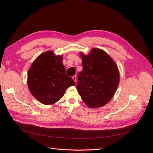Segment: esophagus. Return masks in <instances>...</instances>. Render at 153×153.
I'll use <instances>...</instances> for the list:
<instances>
[{
  "instance_id": "34e87169",
  "label": "esophagus",
  "mask_w": 153,
  "mask_h": 153,
  "mask_svg": "<svg viewBox=\"0 0 153 153\" xmlns=\"http://www.w3.org/2000/svg\"><path fill=\"white\" fill-rule=\"evenodd\" d=\"M72 78H73V80H74V81H75V83H76V80H77V78H76V76H73L72 77Z\"/></svg>"
}]
</instances>
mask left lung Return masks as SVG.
Listing matches in <instances>:
<instances>
[{
	"label": "left lung",
	"instance_id": "1",
	"mask_svg": "<svg viewBox=\"0 0 153 153\" xmlns=\"http://www.w3.org/2000/svg\"><path fill=\"white\" fill-rule=\"evenodd\" d=\"M83 69L78 76L76 89L88 107H102L113 98L119 84L117 66L104 50L94 48L80 53Z\"/></svg>",
	"mask_w": 153,
	"mask_h": 153
}]
</instances>
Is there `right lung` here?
<instances>
[{"label": "right lung", "mask_w": 153, "mask_h": 153, "mask_svg": "<svg viewBox=\"0 0 153 153\" xmlns=\"http://www.w3.org/2000/svg\"><path fill=\"white\" fill-rule=\"evenodd\" d=\"M63 56L52 50L39 55L27 74V84L32 95L44 105H52L61 99L69 87L75 82L66 75Z\"/></svg>", "instance_id": "obj_1"}]
</instances>
